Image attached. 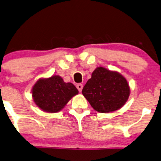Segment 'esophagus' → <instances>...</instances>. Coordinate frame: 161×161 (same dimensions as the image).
<instances>
[{
	"instance_id": "34e87169",
	"label": "esophagus",
	"mask_w": 161,
	"mask_h": 161,
	"mask_svg": "<svg viewBox=\"0 0 161 161\" xmlns=\"http://www.w3.org/2000/svg\"><path fill=\"white\" fill-rule=\"evenodd\" d=\"M76 86H77V88H78L79 92L82 91V89H83V84H82V83H78V84H77Z\"/></svg>"
}]
</instances>
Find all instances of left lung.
I'll return each instance as SVG.
<instances>
[{"instance_id": "8db88e82", "label": "left lung", "mask_w": 161, "mask_h": 161, "mask_svg": "<svg viewBox=\"0 0 161 161\" xmlns=\"http://www.w3.org/2000/svg\"><path fill=\"white\" fill-rule=\"evenodd\" d=\"M82 94L95 111L109 113L125 105L130 95V87L120 73L99 66L92 73Z\"/></svg>"}]
</instances>
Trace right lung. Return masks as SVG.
Returning a JSON list of instances; mask_svg holds the SVG:
<instances>
[{
    "mask_svg": "<svg viewBox=\"0 0 161 161\" xmlns=\"http://www.w3.org/2000/svg\"><path fill=\"white\" fill-rule=\"evenodd\" d=\"M78 92L74 84L64 82L59 75L40 78L32 89L35 104L48 113L60 112Z\"/></svg>",
    "mask_w": 161,
    "mask_h": 161,
    "instance_id": "obj_1",
    "label": "right lung"
}]
</instances>
